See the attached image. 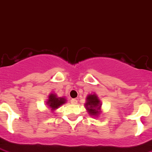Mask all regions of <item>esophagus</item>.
<instances>
[{
	"mask_svg": "<svg viewBox=\"0 0 152 152\" xmlns=\"http://www.w3.org/2000/svg\"><path fill=\"white\" fill-rule=\"evenodd\" d=\"M71 103H72V104H77V100H76V99H71Z\"/></svg>",
	"mask_w": 152,
	"mask_h": 152,
	"instance_id": "1",
	"label": "esophagus"
}]
</instances>
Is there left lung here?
I'll return each instance as SVG.
<instances>
[{"label":"left lung","mask_w":152,"mask_h":152,"mask_svg":"<svg viewBox=\"0 0 152 152\" xmlns=\"http://www.w3.org/2000/svg\"><path fill=\"white\" fill-rule=\"evenodd\" d=\"M87 102L86 103V107L88 112L91 115H97L99 113L100 109V101L99 100L98 97L95 94H90L86 98Z\"/></svg>","instance_id":"1"}]
</instances>
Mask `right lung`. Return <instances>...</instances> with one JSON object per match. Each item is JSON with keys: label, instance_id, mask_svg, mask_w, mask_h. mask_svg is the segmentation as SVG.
<instances>
[{"label": "right lung", "instance_id": "1", "mask_svg": "<svg viewBox=\"0 0 152 152\" xmlns=\"http://www.w3.org/2000/svg\"><path fill=\"white\" fill-rule=\"evenodd\" d=\"M66 102V99L64 98H58L57 97L56 94H51L48 97V100L47 102V104L48 105V107L50 108L51 109H58L59 106H61V104H63Z\"/></svg>", "mask_w": 152, "mask_h": 152}]
</instances>
